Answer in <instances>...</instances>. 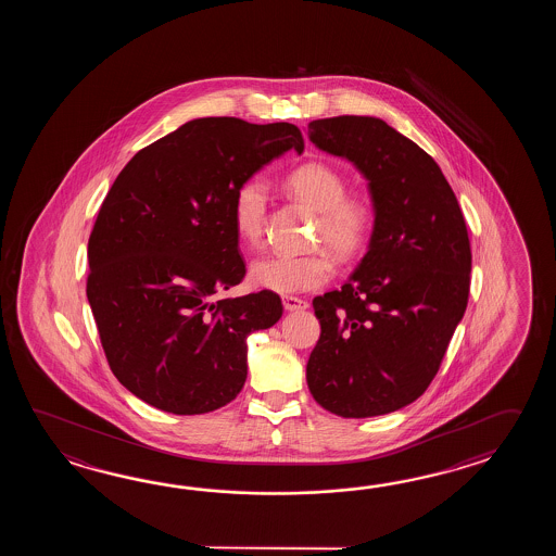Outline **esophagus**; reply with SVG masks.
Returning <instances> with one entry per match:
<instances>
[{"instance_id":"34e87169","label":"esophagus","mask_w":556,"mask_h":556,"mask_svg":"<svg viewBox=\"0 0 556 556\" xmlns=\"http://www.w3.org/2000/svg\"><path fill=\"white\" fill-rule=\"evenodd\" d=\"M282 304L288 312H298V309H306L307 307L306 300H300L295 295H283Z\"/></svg>"}]
</instances>
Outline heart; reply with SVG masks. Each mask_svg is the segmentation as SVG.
<instances>
[{
	"label": "heart",
	"instance_id": "obj_1",
	"mask_svg": "<svg viewBox=\"0 0 556 556\" xmlns=\"http://www.w3.org/2000/svg\"><path fill=\"white\" fill-rule=\"evenodd\" d=\"M286 187L295 199L318 213L314 240L324 244L336 261H352L366 244L369 211L359 201L345 199V180L324 163L298 166L286 178ZM268 208V185L262 178H249L238 187L232 204V220L244 244L256 247L264 232ZM331 264L326 254H268L250 264V282L276 294H295L328 282Z\"/></svg>",
	"mask_w": 556,
	"mask_h": 556
}]
</instances>
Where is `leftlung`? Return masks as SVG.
<instances>
[{
	"label": "left lung",
	"instance_id": "1",
	"mask_svg": "<svg viewBox=\"0 0 556 556\" xmlns=\"http://www.w3.org/2000/svg\"><path fill=\"white\" fill-rule=\"evenodd\" d=\"M307 137L364 175L374 206L364 258L342 290L312 302L321 333L307 388L331 414H391L427 390L463 319L467 226L438 163L383 118H318Z\"/></svg>",
	"mask_w": 556,
	"mask_h": 556
}]
</instances>
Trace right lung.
I'll return each instance as SVG.
<instances>
[{
    "mask_svg": "<svg viewBox=\"0 0 556 556\" xmlns=\"http://www.w3.org/2000/svg\"><path fill=\"white\" fill-rule=\"evenodd\" d=\"M304 139L292 123L192 118L118 173L89 237L87 300L115 378L175 415L214 412L247 381V338L282 318L270 290L220 298L247 266L235 194Z\"/></svg>",
    "mask_w": 556,
    "mask_h": 556,
    "instance_id": "1",
    "label": "right lung"
}]
</instances>
